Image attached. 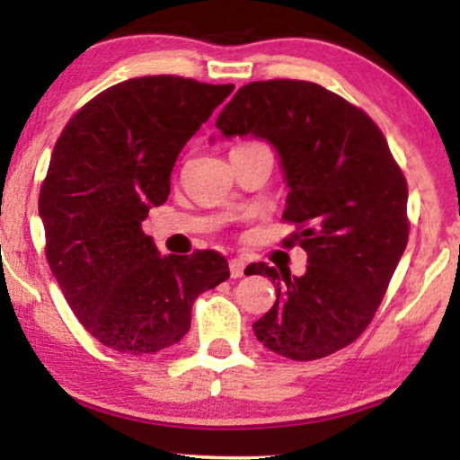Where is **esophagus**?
I'll list each match as a JSON object with an SVG mask.
<instances>
[{"instance_id":"1","label":"esophagus","mask_w":460,"mask_h":460,"mask_svg":"<svg viewBox=\"0 0 460 460\" xmlns=\"http://www.w3.org/2000/svg\"><path fill=\"white\" fill-rule=\"evenodd\" d=\"M243 269H245V262L242 261V258H231L229 270H231L233 279H239V277L243 275Z\"/></svg>"}]
</instances>
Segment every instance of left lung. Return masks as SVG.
<instances>
[{
	"label": "left lung",
	"instance_id": "8db88e82",
	"mask_svg": "<svg viewBox=\"0 0 460 460\" xmlns=\"http://www.w3.org/2000/svg\"><path fill=\"white\" fill-rule=\"evenodd\" d=\"M225 137L254 135L279 152L289 187L286 248L308 254L302 277L258 262L277 283L254 325L258 341L292 360L350 346L368 327L409 242V187L381 128L354 103L310 81L243 85L217 119Z\"/></svg>",
	"mask_w": 460,
	"mask_h": 460
}]
</instances>
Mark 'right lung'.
I'll return each mask as SVG.
<instances>
[{
    "label": "right lung",
    "instance_id": "add662e5",
    "mask_svg": "<svg viewBox=\"0 0 460 460\" xmlns=\"http://www.w3.org/2000/svg\"><path fill=\"white\" fill-rule=\"evenodd\" d=\"M233 85L174 75L108 87L66 122L39 193L49 269L81 325L122 354H154L229 279L215 250L160 256L141 223L166 202L179 152Z\"/></svg>",
    "mask_w": 460,
    "mask_h": 460
}]
</instances>
